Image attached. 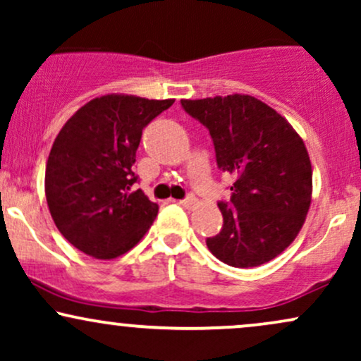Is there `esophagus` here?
I'll list each match as a JSON object with an SVG mask.
<instances>
[{"label": "esophagus", "mask_w": 361, "mask_h": 361, "mask_svg": "<svg viewBox=\"0 0 361 361\" xmlns=\"http://www.w3.org/2000/svg\"><path fill=\"white\" fill-rule=\"evenodd\" d=\"M178 204L183 205L185 209H192V207H195V204H197V200H195L193 197H186V198H183V200L178 202Z\"/></svg>", "instance_id": "obj_1"}]
</instances>
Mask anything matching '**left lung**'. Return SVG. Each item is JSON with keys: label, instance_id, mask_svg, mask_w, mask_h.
Returning <instances> with one entry per match:
<instances>
[{"label": "left lung", "instance_id": "obj_1", "mask_svg": "<svg viewBox=\"0 0 361 361\" xmlns=\"http://www.w3.org/2000/svg\"><path fill=\"white\" fill-rule=\"evenodd\" d=\"M209 128L217 166L234 178L221 202L224 226L207 239L215 258L235 268L268 263L300 233L312 198L304 140L276 110L251 94L181 100Z\"/></svg>", "mask_w": 361, "mask_h": 361}]
</instances>
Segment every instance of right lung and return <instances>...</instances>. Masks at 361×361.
<instances>
[{"instance_id":"add662e5","label":"right lung","mask_w":361,"mask_h":361,"mask_svg":"<svg viewBox=\"0 0 361 361\" xmlns=\"http://www.w3.org/2000/svg\"><path fill=\"white\" fill-rule=\"evenodd\" d=\"M175 103L134 94H103L61 128L45 166L52 221L74 247L114 259L137 244L159 207L132 185L142 128Z\"/></svg>"}]
</instances>
